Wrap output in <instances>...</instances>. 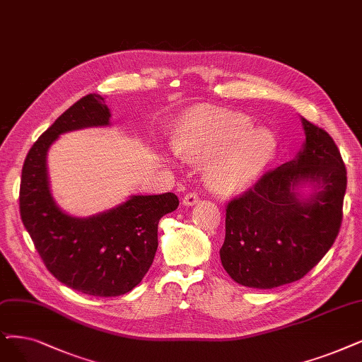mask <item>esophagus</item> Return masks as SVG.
Segmentation results:
<instances>
[{"instance_id":"34e87169","label":"esophagus","mask_w":362,"mask_h":362,"mask_svg":"<svg viewBox=\"0 0 362 362\" xmlns=\"http://www.w3.org/2000/svg\"><path fill=\"white\" fill-rule=\"evenodd\" d=\"M199 202H200V197L196 193H187L182 199V204L185 206H194L196 204H199Z\"/></svg>"}]
</instances>
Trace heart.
<instances>
[{
  "instance_id": "b5f03b06",
  "label": "heart",
  "mask_w": 362,
  "mask_h": 362,
  "mask_svg": "<svg viewBox=\"0 0 362 362\" xmlns=\"http://www.w3.org/2000/svg\"><path fill=\"white\" fill-rule=\"evenodd\" d=\"M178 154L206 160L209 181L221 190L252 182L272 162L274 139L264 129H254L245 114L211 111L187 123L175 139Z\"/></svg>"
}]
</instances>
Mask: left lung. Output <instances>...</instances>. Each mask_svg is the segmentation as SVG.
Instances as JSON below:
<instances>
[{"label": "left lung", "instance_id": "left-lung-1", "mask_svg": "<svg viewBox=\"0 0 362 362\" xmlns=\"http://www.w3.org/2000/svg\"><path fill=\"white\" fill-rule=\"evenodd\" d=\"M306 141L293 160L266 172L228 202L224 270L235 282L270 290L301 279L334 243L346 192V168L332 138L301 117ZM311 192L305 194L303 188Z\"/></svg>", "mask_w": 362, "mask_h": 362}]
</instances>
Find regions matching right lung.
Here are the masks:
<instances>
[{
  "label": "right lung",
  "mask_w": 362,
  "mask_h": 362,
  "mask_svg": "<svg viewBox=\"0 0 362 362\" xmlns=\"http://www.w3.org/2000/svg\"><path fill=\"white\" fill-rule=\"evenodd\" d=\"M105 98L90 93L69 107L28 153L21 181V218L47 270L64 285L95 297L123 296L142 281L157 251V226L180 205L173 193L134 194L119 206L74 216L56 205L47 151L59 135L110 126Z\"/></svg>",
  "instance_id": "obj_1"
}]
</instances>
